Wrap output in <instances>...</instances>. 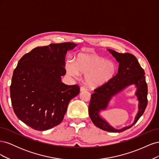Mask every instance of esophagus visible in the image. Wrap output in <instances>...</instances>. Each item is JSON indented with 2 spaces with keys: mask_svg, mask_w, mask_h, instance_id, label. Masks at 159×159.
<instances>
[{
  "mask_svg": "<svg viewBox=\"0 0 159 159\" xmlns=\"http://www.w3.org/2000/svg\"><path fill=\"white\" fill-rule=\"evenodd\" d=\"M86 90H87V88L84 87V86H81V87L80 88V91H84Z\"/></svg>",
  "mask_w": 159,
  "mask_h": 159,
  "instance_id": "1",
  "label": "esophagus"
}]
</instances>
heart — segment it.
<instances>
[{
	"mask_svg": "<svg viewBox=\"0 0 159 159\" xmlns=\"http://www.w3.org/2000/svg\"><path fill=\"white\" fill-rule=\"evenodd\" d=\"M68 75L77 78L80 74H85V82L89 87L95 88L108 84L115 76L117 66L115 61L107 60L96 54H80L74 63L66 64Z\"/></svg>",
	"mask_w": 159,
	"mask_h": 159,
	"instance_id": "b5f03b06",
	"label": "heart"
}]
</instances>
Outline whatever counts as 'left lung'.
<instances>
[{"mask_svg": "<svg viewBox=\"0 0 159 159\" xmlns=\"http://www.w3.org/2000/svg\"><path fill=\"white\" fill-rule=\"evenodd\" d=\"M108 51L119 62L118 73L110 82L94 90L95 92L91 94L89 105V115L96 127L108 132L120 133L131 128L142 116L147 105L148 88L145 71L141 68L135 56L129 53L121 54L111 49H108ZM131 84H134L137 88L136 95L139 101L138 113L132 125L117 129L111 126L101 117L99 113L101 110L107 108L113 96Z\"/></svg>", "mask_w": 159, "mask_h": 159, "instance_id": "1", "label": "left lung"}]
</instances>
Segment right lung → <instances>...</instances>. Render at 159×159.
I'll list each match as a JSON object with an SVG mask.
<instances>
[{
    "instance_id": "obj_1",
    "label": "right lung",
    "mask_w": 159,
    "mask_h": 159,
    "mask_svg": "<svg viewBox=\"0 0 159 159\" xmlns=\"http://www.w3.org/2000/svg\"><path fill=\"white\" fill-rule=\"evenodd\" d=\"M76 46L37 47L19 60L10 87L11 102L17 117L31 128L46 131L59 125L70 100L79 94L78 85L61 82L66 53Z\"/></svg>"
}]
</instances>
